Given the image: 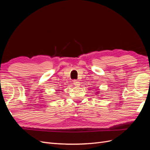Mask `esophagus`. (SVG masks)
Masks as SVG:
<instances>
[{"mask_svg": "<svg viewBox=\"0 0 150 150\" xmlns=\"http://www.w3.org/2000/svg\"><path fill=\"white\" fill-rule=\"evenodd\" d=\"M73 83H74V84L76 86H78V87H79V86H80V83H79L78 81H76V80H74V81H73Z\"/></svg>", "mask_w": 150, "mask_h": 150, "instance_id": "1", "label": "esophagus"}]
</instances>
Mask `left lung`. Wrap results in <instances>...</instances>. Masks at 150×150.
Returning a JSON list of instances; mask_svg holds the SVG:
<instances>
[{
    "label": "left lung",
    "instance_id": "left-lung-1",
    "mask_svg": "<svg viewBox=\"0 0 150 150\" xmlns=\"http://www.w3.org/2000/svg\"><path fill=\"white\" fill-rule=\"evenodd\" d=\"M99 92H100V91H97V92H96V93H95V94H97L98 95V96H99Z\"/></svg>",
    "mask_w": 150,
    "mask_h": 150
}]
</instances>
